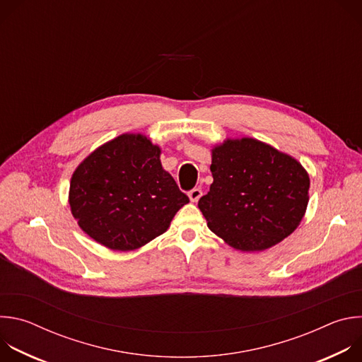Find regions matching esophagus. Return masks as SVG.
I'll return each mask as SVG.
<instances>
[{
    "label": "esophagus",
    "mask_w": 362,
    "mask_h": 362,
    "mask_svg": "<svg viewBox=\"0 0 362 362\" xmlns=\"http://www.w3.org/2000/svg\"><path fill=\"white\" fill-rule=\"evenodd\" d=\"M200 196H202V190L199 187H194L189 192V197L192 202H197L200 199Z\"/></svg>",
    "instance_id": "34e87169"
}]
</instances>
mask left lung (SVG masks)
Masks as SVG:
<instances>
[{"mask_svg": "<svg viewBox=\"0 0 362 362\" xmlns=\"http://www.w3.org/2000/svg\"><path fill=\"white\" fill-rule=\"evenodd\" d=\"M211 190L199 199L209 229L240 250H264L289 236L308 206L309 176L293 158L255 139L212 150Z\"/></svg>", "mask_w": 362, "mask_h": 362, "instance_id": "left-lung-1", "label": "left lung"}]
</instances>
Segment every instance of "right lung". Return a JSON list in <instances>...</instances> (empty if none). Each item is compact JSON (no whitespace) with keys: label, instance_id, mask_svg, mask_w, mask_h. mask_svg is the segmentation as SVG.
<instances>
[{"label":"right lung","instance_id":"1","mask_svg":"<svg viewBox=\"0 0 362 362\" xmlns=\"http://www.w3.org/2000/svg\"><path fill=\"white\" fill-rule=\"evenodd\" d=\"M187 202L163 170L160 148L141 134H122L100 146L70 183L78 226L113 250H133L165 233Z\"/></svg>","mask_w":362,"mask_h":362}]
</instances>
